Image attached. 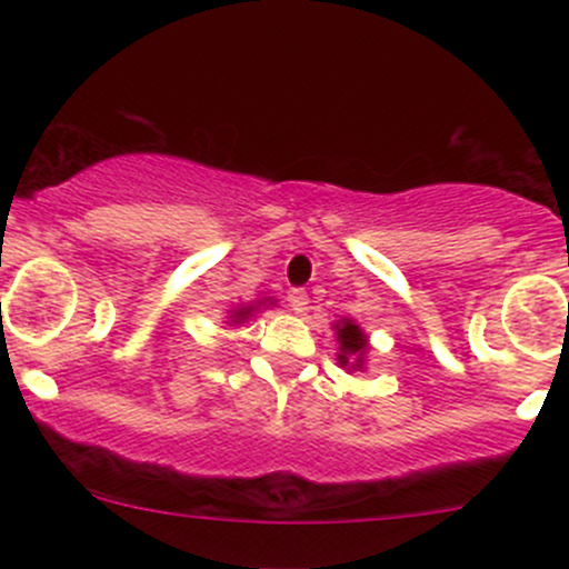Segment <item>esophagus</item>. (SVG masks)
Returning <instances> with one entry per match:
<instances>
[{"label": "esophagus", "instance_id": "esophagus-1", "mask_svg": "<svg viewBox=\"0 0 569 569\" xmlns=\"http://www.w3.org/2000/svg\"><path fill=\"white\" fill-rule=\"evenodd\" d=\"M289 302H291V310L297 312H305L307 305H310V297H307L305 289H291L289 293Z\"/></svg>", "mask_w": 569, "mask_h": 569}]
</instances>
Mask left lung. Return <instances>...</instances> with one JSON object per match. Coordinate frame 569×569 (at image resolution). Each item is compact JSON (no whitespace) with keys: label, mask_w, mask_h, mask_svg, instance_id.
<instances>
[{"label":"left lung","mask_w":569,"mask_h":569,"mask_svg":"<svg viewBox=\"0 0 569 569\" xmlns=\"http://www.w3.org/2000/svg\"><path fill=\"white\" fill-rule=\"evenodd\" d=\"M337 339H339V350H342L339 363L348 367V358L358 356V367H361V356L367 352V337H363V331L358 329L356 323L342 321V326H337Z\"/></svg>","instance_id":"obj_1"}]
</instances>
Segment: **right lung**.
<instances>
[{"label":"right lung","instance_id":"right-lung-1","mask_svg":"<svg viewBox=\"0 0 569 569\" xmlns=\"http://www.w3.org/2000/svg\"><path fill=\"white\" fill-rule=\"evenodd\" d=\"M248 312H251V310H238V312H234V318H246Z\"/></svg>","mask_w":569,"mask_h":569}]
</instances>
